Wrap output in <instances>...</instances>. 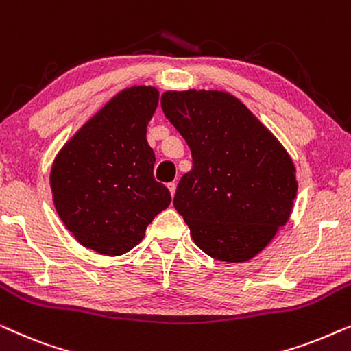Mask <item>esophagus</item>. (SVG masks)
Instances as JSON below:
<instances>
[{
	"label": "esophagus",
	"mask_w": 351,
	"mask_h": 351,
	"mask_svg": "<svg viewBox=\"0 0 351 351\" xmlns=\"http://www.w3.org/2000/svg\"><path fill=\"white\" fill-rule=\"evenodd\" d=\"M167 189H169L171 195L174 196L176 195V189H177V184H176V182H171V184H167Z\"/></svg>",
	"instance_id": "1"
}]
</instances>
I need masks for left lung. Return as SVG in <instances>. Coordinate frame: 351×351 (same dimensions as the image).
<instances>
[{
    "mask_svg": "<svg viewBox=\"0 0 351 351\" xmlns=\"http://www.w3.org/2000/svg\"><path fill=\"white\" fill-rule=\"evenodd\" d=\"M161 108L193 158L174 208L195 244L217 261H251L292 214L299 185L289 153L223 90H167Z\"/></svg>",
    "mask_w": 351,
    "mask_h": 351,
    "instance_id": "left-lung-1",
    "label": "left lung"
}]
</instances>
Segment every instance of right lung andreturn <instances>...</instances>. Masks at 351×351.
Masks as SVG:
<instances>
[{
	"mask_svg": "<svg viewBox=\"0 0 351 351\" xmlns=\"http://www.w3.org/2000/svg\"><path fill=\"white\" fill-rule=\"evenodd\" d=\"M153 86H132L108 100L57 153L51 169L56 210L84 247L121 256L171 204L153 177L147 126L158 107Z\"/></svg>",
	"mask_w": 351,
	"mask_h": 351,
	"instance_id": "right-lung-1",
	"label": "right lung"
}]
</instances>
